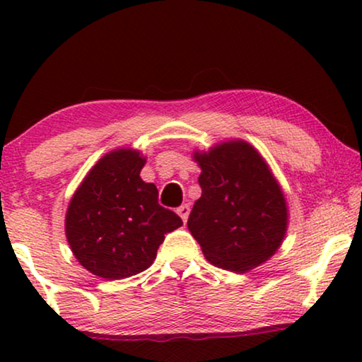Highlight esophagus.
Segmentation results:
<instances>
[{
  "label": "esophagus",
  "instance_id": "34e87169",
  "mask_svg": "<svg viewBox=\"0 0 362 362\" xmlns=\"http://www.w3.org/2000/svg\"><path fill=\"white\" fill-rule=\"evenodd\" d=\"M189 211L191 209H189V206H187V204H182V206L177 207V214H180L182 222L187 221V217H189Z\"/></svg>",
  "mask_w": 362,
  "mask_h": 362
}]
</instances>
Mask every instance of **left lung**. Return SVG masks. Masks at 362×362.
<instances>
[{
  "mask_svg": "<svg viewBox=\"0 0 362 362\" xmlns=\"http://www.w3.org/2000/svg\"><path fill=\"white\" fill-rule=\"evenodd\" d=\"M202 194L187 229L212 265L230 272L254 269L279 250L286 232L285 196L264 158L242 140L196 151Z\"/></svg>",
  "mask_w": 362,
  "mask_h": 362,
  "instance_id": "8db88e82",
  "label": "left lung"
}]
</instances>
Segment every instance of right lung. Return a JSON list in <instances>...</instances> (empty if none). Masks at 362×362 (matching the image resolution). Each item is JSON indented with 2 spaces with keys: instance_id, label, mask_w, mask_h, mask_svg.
I'll list each match as a JSON object with an SVG mask.
<instances>
[{
  "instance_id": "add662e5",
  "label": "right lung",
  "mask_w": 362,
  "mask_h": 362,
  "mask_svg": "<svg viewBox=\"0 0 362 362\" xmlns=\"http://www.w3.org/2000/svg\"><path fill=\"white\" fill-rule=\"evenodd\" d=\"M145 158L120 148L98 160L72 196L66 235L90 274L120 280L146 270L165 234L181 217L158 204V189L140 177Z\"/></svg>"
}]
</instances>
